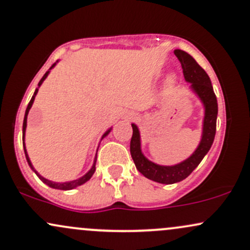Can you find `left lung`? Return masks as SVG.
<instances>
[{"instance_id": "left-lung-1", "label": "left lung", "mask_w": 250, "mask_h": 250, "mask_svg": "<svg viewBox=\"0 0 250 250\" xmlns=\"http://www.w3.org/2000/svg\"><path fill=\"white\" fill-rule=\"evenodd\" d=\"M174 54L182 65L183 76L186 81L191 83V89L197 94L201 101L205 104V120H203L202 139L196 150L186 161L175 166H159L150 162L143 156L141 151V141H140V131L135 125L133 127V136L130 140V154L133 157L137 170L149 180L163 185H173L185 180L193 170L203 157L208 153L214 142L215 133H216V119H217V100L215 96L210 79L205 69L194 60L193 56L186 51L176 49Z\"/></svg>"}]
</instances>
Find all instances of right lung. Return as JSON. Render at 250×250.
Masks as SVG:
<instances>
[{"instance_id": "1", "label": "right lung", "mask_w": 250, "mask_h": 250, "mask_svg": "<svg viewBox=\"0 0 250 250\" xmlns=\"http://www.w3.org/2000/svg\"><path fill=\"white\" fill-rule=\"evenodd\" d=\"M54 65H55V64H53V65H51V67L49 68V70H48L47 73H45L44 75H43V77H42V79H41V81L39 82V87H40V85L42 84V82L44 81V79H45V77L48 76V74H49L50 69H51V68L54 67ZM37 91H39V88H36L35 93H34L33 97H31L30 102L28 103V107H27V109H25V115H24V120H23V137H22V139H23V148H24L25 159H27V162H28V165L30 166V168L33 169L34 171H35V174L37 175V176L40 177V180H41L42 182H44L45 185H48V186H49V187H51V188H55V189H61V190H70V189H74V188L79 187V186H81V185H83V183H85V182H87L88 180H90V177L93 176V174H94V173H95V169H96V168H95V165H96V156H95V161H94V165H93V167H91L90 170H89L88 173L84 175V176L80 177V179H77V180L70 181V182H64V183H56V182H51V181L47 180V179H44V177L41 176V175H40L39 173H37V171L35 170V169H34L33 165H31V162H30V160H29V156H28V154H27V150H25V146H24V134H25V127H27V116H28V113H29V110H30L31 105H33V102H34V100H35V96H36ZM109 131H110V129H109L108 131H105V134L103 135V136H102V139H103V137H104V136H107V135L109 134Z\"/></svg>"}]
</instances>
